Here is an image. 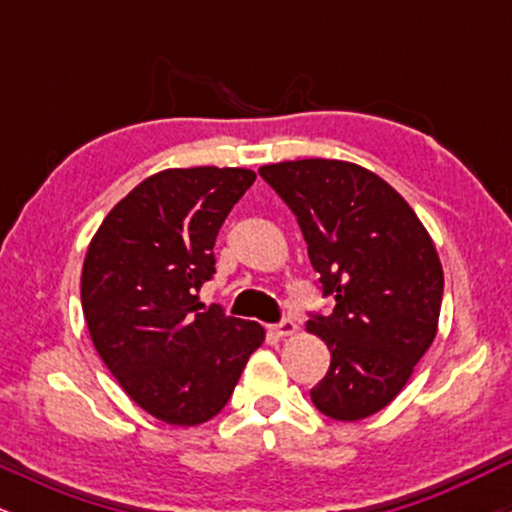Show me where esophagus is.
Instances as JSON below:
<instances>
[{
  "label": "esophagus",
  "instance_id": "esophagus-1",
  "mask_svg": "<svg viewBox=\"0 0 512 512\" xmlns=\"http://www.w3.org/2000/svg\"><path fill=\"white\" fill-rule=\"evenodd\" d=\"M296 322L289 320V317H284V320H279L276 325H272V332L276 337H291V334H296Z\"/></svg>",
  "mask_w": 512,
  "mask_h": 512
}]
</instances>
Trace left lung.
Segmentation results:
<instances>
[{
  "instance_id": "left-lung-1",
  "label": "left lung",
  "mask_w": 512,
  "mask_h": 512,
  "mask_svg": "<svg viewBox=\"0 0 512 512\" xmlns=\"http://www.w3.org/2000/svg\"><path fill=\"white\" fill-rule=\"evenodd\" d=\"M260 175L293 211L320 274L327 315L308 332L330 349L310 399L325 416L358 421L399 395L433 344L443 267L419 216L383 178L346 161L303 158Z\"/></svg>"
}]
</instances>
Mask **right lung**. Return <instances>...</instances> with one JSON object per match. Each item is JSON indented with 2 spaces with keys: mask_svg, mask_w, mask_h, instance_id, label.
Returning <instances> with one entry per match:
<instances>
[{
  "mask_svg": "<svg viewBox=\"0 0 512 512\" xmlns=\"http://www.w3.org/2000/svg\"><path fill=\"white\" fill-rule=\"evenodd\" d=\"M255 173L170 168L139 182L88 245L81 305L93 346L144 411L197 426L226 407L250 354L257 322L199 303L214 276V243Z\"/></svg>",
  "mask_w": 512,
  "mask_h": 512,
  "instance_id": "obj_1",
  "label": "right lung"
}]
</instances>
